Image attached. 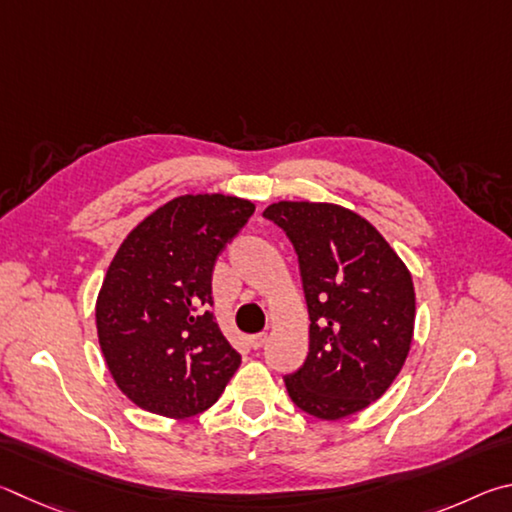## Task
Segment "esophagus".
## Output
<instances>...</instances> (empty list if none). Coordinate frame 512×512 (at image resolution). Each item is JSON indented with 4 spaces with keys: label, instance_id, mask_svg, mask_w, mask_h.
<instances>
[{
    "label": "esophagus",
    "instance_id": "obj_1",
    "mask_svg": "<svg viewBox=\"0 0 512 512\" xmlns=\"http://www.w3.org/2000/svg\"><path fill=\"white\" fill-rule=\"evenodd\" d=\"M267 339H270V335L258 333V335H251L249 342H251V346H254V348H263L267 344Z\"/></svg>",
    "mask_w": 512,
    "mask_h": 512
}]
</instances>
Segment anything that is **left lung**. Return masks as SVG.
<instances>
[{
	"mask_svg": "<svg viewBox=\"0 0 512 512\" xmlns=\"http://www.w3.org/2000/svg\"><path fill=\"white\" fill-rule=\"evenodd\" d=\"M288 233L310 315V351L285 375L294 405L321 420L378 400L405 364L416 321L407 265L369 220L328 202H276L263 211Z\"/></svg>",
	"mask_w": 512,
	"mask_h": 512,
	"instance_id": "1",
	"label": "left lung"
}]
</instances>
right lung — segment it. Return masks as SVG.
Here are the masks:
<instances>
[{"label":"right lung","mask_w":512,"mask_h":512,"mask_svg":"<svg viewBox=\"0 0 512 512\" xmlns=\"http://www.w3.org/2000/svg\"><path fill=\"white\" fill-rule=\"evenodd\" d=\"M256 206L222 193L179 195L121 242L96 299L98 344L134 405L166 418L209 409L240 355L213 319L211 274Z\"/></svg>","instance_id":"obj_1"}]
</instances>
